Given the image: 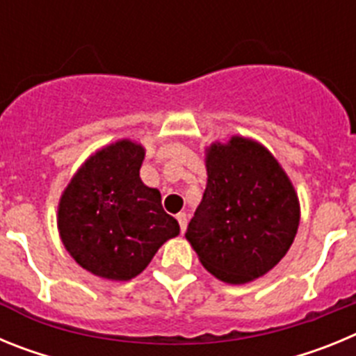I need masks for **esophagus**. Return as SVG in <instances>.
<instances>
[{
  "label": "esophagus",
  "mask_w": 356,
  "mask_h": 356,
  "mask_svg": "<svg viewBox=\"0 0 356 356\" xmlns=\"http://www.w3.org/2000/svg\"><path fill=\"white\" fill-rule=\"evenodd\" d=\"M176 219H178V222H180V232L181 234H184L185 229H187V213H178V216H176Z\"/></svg>",
  "instance_id": "esophagus-1"
}]
</instances>
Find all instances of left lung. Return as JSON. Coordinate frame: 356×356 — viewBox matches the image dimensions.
<instances>
[{
	"mask_svg": "<svg viewBox=\"0 0 356 356\" xmlns=\"http://www.w3.org/2000/svg\"><path fill=\"white\" fill-rule=\"evenodd\" d=\"M209 184L185 232L201 264L226 284H246L284 259L300 225L294 187L275 156L234 137L207 155Z\"/></svg>",
	"mask_w": 356,
	"mask_h": 356,
	"instance_id": "obj_1",
	"label": "left lung"
}]
</instances>
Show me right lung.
Returning <instances> with one entry per match:
<instances>
[{
    "label": "right lung",
    "mask_w": 356,
    "mask_h": 356,
    "mask_svg": "<svg viewBox=\"0 0 356 356\" xmlns=\"http://www.w3.org/2000/svg\"><path fill=\"white\" fill-rule=\"evenodd\" d=\"M143 160V146L119 140L90 156L62 194V242L92 275L134 278L163 242L180 234L178 221L163 212L159 191L140 180Z\"/></svg>",
    "instance_id": "1"
}]
</instances>
